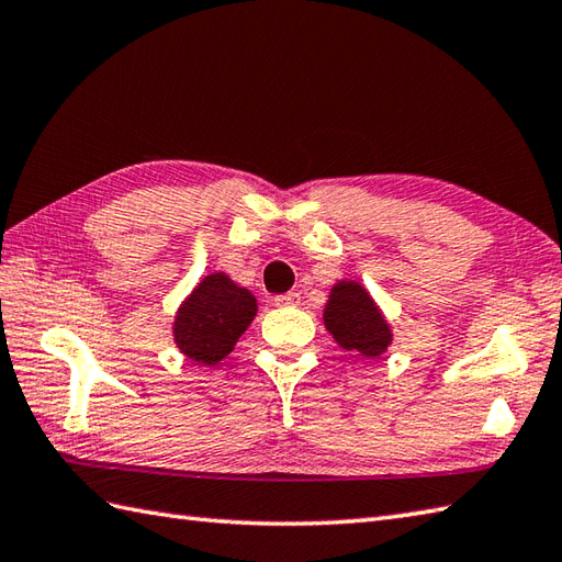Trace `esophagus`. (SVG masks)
I'll list each match as a JSON object with an SVG mask.
<instances>
[{"label": "esophagus", "instance_id": "34e87169", "mask_svg": "<svg viewBox=\"0 0 562 562\" xmlns=\"http://www.w3.org/2000/svg\"><path fill=\"white\" fill-rule=\"evenodd\" d=\"M300 300H302V294L292 290V292H284V294L274 296V304H278V306H296V304H300Z\"/></svg>", "mask_w": 562, "mask_h": 562}]
</instances>
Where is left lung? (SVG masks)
<instances>
[{"mask_svg":"<svg viewBox=\"0 0 562 562\" xmlns=\"http://www.w3.org/2000/svg\"><path fill=\"white\" fill-rule=\"evenodd\" d=\"M324 321L338 345L362 357H379L391 342L386 321L357 282H340L333 288Z\"/></svg>","mask_w":562,"mask_h":562,"instance_id":"left-lung-1","label":"left lung"}]
</instances>
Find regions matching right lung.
Listing matches in <instances>:
<instances>
[{"label":"right lung","mask_w":562,"mask_h":562,"mask_svg":"<svg viewBox=\"0 0 562 562\" xmlns=\"http://www.w3.org/2000/svg\"><path fill=\"white\" fill-rule=\"evenodd\" d=\"M256 296L226 274H207L176 316V342L200 364H217L256 316Z\"/></svg>","instance_id":"add662e5"}]
</instances>
